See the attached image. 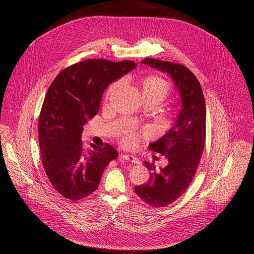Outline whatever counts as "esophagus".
<instances>
[{"mask_svg":"<svg viewBox=\"0 0 254 254\" xmlns=\"http://www.w3.org/2000/svg\"><path fill=\"white\" fill-rule=\"evenodd\" d=\"M120 157H122L123 159H125V161H127L129 163H132V164H139V159L134 156V155H130V154H122L120 155Z\"/></svg>","mask_w":254,"mask_h":254,"instance_id":"esophagus-1","label":"esophagus"}]
</instances>
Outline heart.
<instances>
[{
    "label": "heart",
    "instance_id": "obj_1",
    "mask_svg": "<svg viewBox=\"0 0 254 254\" xmlns=\"http://www.w3.org/2000/svg\"><path fill=\"white\" fill-rule=\"evenodd\" d=\"M118 82L110 85L107 91V97L112 93L117 87ZM142 97L145 101H156L158 103L163 102L169 95L170 86L165 79L155 75H148L140 79L139 81ZM126 146H135L137 144V138L134 135H128L124 139Z\"/></svg>",
    "mask_w": 254,
    "mask_h": 254
}]
</instances>
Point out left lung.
<instances>
[{"label":"left lung","mask_w":254,"mask_h":254,"mask_svg":"<svg viewBox=\"0 0 254 254\" xmlns=\"http://www.w3.org/2000/svg\"><path fill=\"white\" fill-rule=\"evenodd\" d=\"M141 63L167 73L181 99V108L172 127L149 145L150 150L168 158V165L155 170L154 164L144 162L150 171L149 180L135 188L143 202L161 208L179 198L195 175L205 147L206 104L201 84L186 66L155 59H145Z\"/></svg>","instance_id":"1"}]
</instances>
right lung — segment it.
I'll list each match as a JSON object with an SVG mask.
<instances>
[{"label":"right lung","instance_id":"obj_1","mask_svg":"<svg viewBox=\"0 0 254 254\" xmlns=\"http://www.w3.org/2000/svg\"><path fill=\"white\" fill-rule=\"evenodd\" d=\"M130 61L86 60L63 70L50 84L39 118V146L46 175L63 196L77 201L95 191L118 153L110 144L85 151L83 126L99 112L108 85L134 70Z\"/></svg>","mask_w":254,"mask_h":254}]
</instances>
